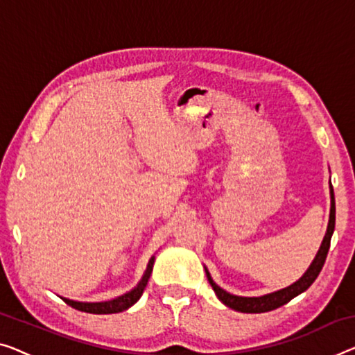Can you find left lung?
Instances as JSON below:
<instances>
[{
  "mask_svg": "<svg viewBox=\"0 0 355 355\" xmlns=\"http://www.w3.org/2000/svg\"><path fill=\"white\" fill-rule=\"evenodd\" d=\"M330 193H331V210H330L329 228H327V234L324 237V242H322L319 253L315 255L314 261L309 266L308 271L304 272V276L300 280H296L293 285H290V287L284 288V290H279V292H276V293L258 296V298H245V296H234L228 292H225L223 288H220L218 285L211 280L210 274L207 272V279L211 285V288H214L216 296L221 300V303H225L231 309L239 311V313H250V314L268 313V311L277 309V308H280V306L287 304L290 300H293L295 296L303 293L304 290H308L311 285H313L317 276H319V272L322 271V268H324L327 255H329L331 234H333V231H335V193H333V188Z\"/></svg>",
  "mask_w": 355,
  "mask_h": 355,
  "instance_id": "1",
  "label": "left lung"
}]
</instances>
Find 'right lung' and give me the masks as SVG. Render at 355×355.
<instances>
[{"instance_id": "right-lung-1", "label": "right lung", "mask_w": 355, "mask_h": 355, "mask_svg": "<svg viewBox=\"0 0 355 355\" xmlns=\"http://www.w3.org/2000/svg\"><path fill=\"white\" fill-rule=\"evenodd\" d=\"M153 263H155V257L151 258L150 263H148L146 272L141 282L137 285V287L132 290V292L125 293L123 296H118V298L111 300V301H103V303H79V301H71V300H63L68 306L75 308L78 311H83V313H91V314H114V313H121V311H125L127 308H130L132 304L137 303L140 300L141 293L148 284V279H150V274L153 271Z\"/></svg>"}]
</instances>
